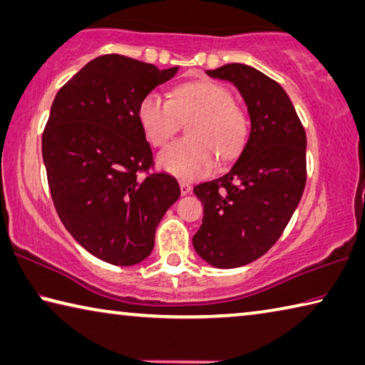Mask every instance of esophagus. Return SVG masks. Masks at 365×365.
Instances as JSON below:
<instances>
[{
    "instance_id": "esophagus-1",
    "label": "esophagus",
    "mask_w": 365,
    "mask_h": 365,
    "mask_svg": "<svg viewBox=\"0 0 365 365\" xmlns=\"http://www.w3.org/2000/svg\"><path fill=\"white\" fill-rule=\"evenodd\" d=\"M178 183H180V192H182V195H188L190 192H192V185H190L188 182L180 180Z\"/></svg>"
}]
</instances>
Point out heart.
I'll return each instance as SVG.
<instances>
[{
    "mask_svg": "<svg viewBox=\"0 0 365 365\" xmlns=\"http://www.w3.org/2000/svg\"><path fill=\"white\" fill-rule=\"evenodd\" d=\"M144 135L153 146L169 144L182 123L188 125L190 140L172 144L159 155V164L183 180L205 177L221 160L237 158L248 138L245 110L234 102L225 86L214 81H193L178 86L172 99L149 92L138 108Z\"/></svg>",
    "mask_w": 365,
    "mask_h": 365,
    "instance_id": "heart-1",
    "label": "heart"
}]
</instances>
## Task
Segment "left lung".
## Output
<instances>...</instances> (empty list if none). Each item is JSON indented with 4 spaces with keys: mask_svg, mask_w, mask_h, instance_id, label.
I'll use <instances>...</instances> for the list:
<instances>
[{
    "mask_svg": "<svg viewBox=\"0 0 365 365\" xmlns=\"http://www.w3.org/2000/svg\"><path fill=\"white\" fill-rule=\"evenodd\" d=\"M206 73L239 89L252 126L232 169L193 188L203 203L193 247L216 268H237L264 255L296 211L307 178V138L286 91L262 71L230 63Z\"/></svg>",
    "mask_w": 365,
    "mask_h": 365,
    "instance_id": "obj_1",
    "label": "left lung"
}]
</instances>
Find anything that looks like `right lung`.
<instances>
[{
    "mask_svg": "<svg viewBox=\"0 0 365 365\" xmlns=\"http://www.w3.org/2000/svg\"><path fill=\"white\" fill-rule=\"evenodd\" d=\"M177 69L102 55L51 103L42 135L51 200L78 244L107 263L148 258L155 227L180 196L175 178L151 172L153 151L138 117L144 97Z\"/></svg>",
    "mask_w": 365,
    "mask_h": 365,
    "instance_id": "obj_1",
    "label": "right lung"
}]
</instances>
